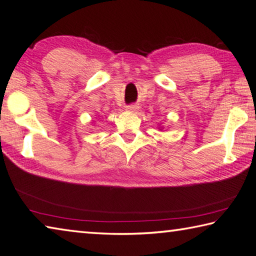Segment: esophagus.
Returning a JSON list of instances; mask_svg holds the SVG:
<instances>
[{"mask_svg": "<svg viewBox=\"0 0 256 256\" xmlns=\"http://www.w3.org/2000/svg\"><path fill=\"white\" fill-rule=\"evenodd\" d=\"M126 110H128V112H136V110H138V106H136V105H133V104H132V105H128V106L126 107Z\"/></svg>", "mask_w": 256, "mask_h": 256, "instance_id": "34e87169", "label": "esophagus"}]
</instances>
